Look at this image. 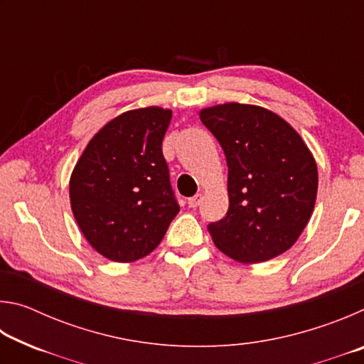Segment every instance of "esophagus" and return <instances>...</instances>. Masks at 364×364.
I'll return each instance as SVG.
<instances>
[{
	"label": "esophagus",
	"instance_id": "esophagus-1",
	"mask_svg": "<svg viewBox=\"0 0 364 364\" xmlns=\"http://www.w3.org/2000/svg\"><path fill=\"white\" fill-rule=\"evenodd\" d=\"M200 202H202V196H200V194H196L194 197H189V199H188V205H189L191 208H196V207L200 205Z\"/></svg>",
	"mask_w": 364,
	"mask_h": 364
}]
</instances>
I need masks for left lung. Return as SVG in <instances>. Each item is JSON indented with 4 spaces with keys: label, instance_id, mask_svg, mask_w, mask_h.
Returning a JSON list of instances; mask_svg holds the SVG:
<instances>
[{
    "label": "left lung",
    "instance_id": "obj_1",
    "mask_svg": "<svg viewBox=\"0 0 364 364\" xmlns=\"http://www.w3.org/2000/svg\"><path fill=\"white\" fill-rule=\"evenodd\" d=\"M199 117L228 162L225 218L207 226L213 244L239 263H262L297 242L313 213L318 167L291 123L254 104L225 102Z\"/></svg>",
    "mask_w": 364,
    "mask_h": 364
}]
</instances>
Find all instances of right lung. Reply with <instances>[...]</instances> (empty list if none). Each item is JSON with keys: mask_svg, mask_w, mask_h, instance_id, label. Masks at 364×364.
<instances>
[{"mask_svg": "<svg viewBox=\"0 0 364 364\" xmlns=\"http://www.w3.org/2000/svg\"><path fill=\"white\" fill-rule=\"evenodd\" d=\"M171 110L133 109L107 122L72 170L69 194L80 231L107 260L149 255L180 212L162 141Z\"/></svg>", "mask_w": 364, "mask_h": 364, "instance_id": "obj_1", "label": "right lung"}]
</instances>
